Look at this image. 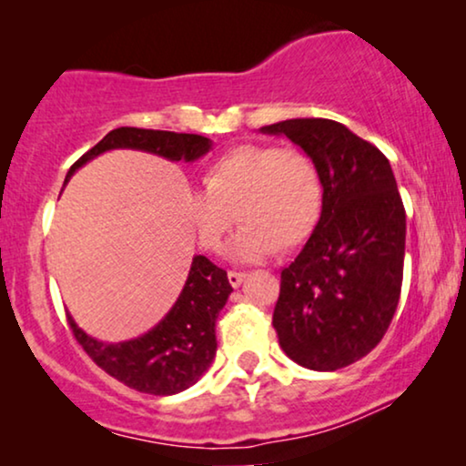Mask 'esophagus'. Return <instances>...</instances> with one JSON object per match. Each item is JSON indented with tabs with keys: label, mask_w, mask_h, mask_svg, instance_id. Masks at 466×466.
Segmentation results:
<instances>
[{
	"label": "esophagus",
	"mask_w": 466,
	"mask_h": 466,
	"mask_svg": "<svg viewBox=\"0 0 466 466\" xmlns=\"http://www.w3.org/2000/svg\"><path fill=\"white\" fill-rule=\"evenodd\" d=\"M227 278H228V284H231L233 289H238V286L244 282L246 276H244V273H239V271H228Z\"/></svg>",
	"instance_id": "1"
}]
</instances>
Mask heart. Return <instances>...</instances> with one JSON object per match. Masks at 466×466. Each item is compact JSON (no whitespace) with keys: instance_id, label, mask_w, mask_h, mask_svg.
<instances>
[{"instance_id":"b5f03b06","label":"heart","mask_w":466,"mask_h":466,"mask_svg":"<svg viewBox=\"0 0 466 466\" xmlns=\"http://www.w3.org/2000/svg\"><path fill=\"white\" fill-rule=\"evenodd\" d=\"M203 182L188 193L190 225L203 248L218 250L239 208L246 225L228 252L241 263H258L284 244H299L320 212L318 169L299 148L241 146L218 158Z\"/></svg>"}]
</instances>
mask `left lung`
Masks as SVG:
<instances>
[{
  "label": "left lung",
  "mask_w": 466,
  "mask_h": 466,
  "mask_svg": "<svg viewBox=\"0 0 466 466\" xmlns=\"http://www.w3.org/2000/svg\"><path fill=\"white\" fill-rule=\"evenodd\" d=\"M286 136L318 169L320 220L282 271L273 329L289 359L314 371L360 360L397 311L405 208L388 158L346 125L290 118L260 127Z\"/></svg>",
  "instance_id": "8db88e82"
}]
</instances>
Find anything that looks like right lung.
Here are the masks:
<instances>
[{"mask_svg":"<svg viewBox=\"0 0 466 466\" xmlns=\"http://www.w3.org/2000/svg\"><path fill=\"white\" fill-rule=\"evenodd\" d=\"M116 148L142 150L167 161L193 163L209 152L212 142L195 133L118 127L69 167L66 182L91 158ZM231 292L227 271L197 254L174 308L148 333L129 341L107 343L86 335L72 316H67V320L76 341L107 375L133 390L167 397L197 384L212 365L218 346L216 318Z\"/></svg>","mask_w":466,"mask_h":466,"instance_id":"obj_1","label":"right lung"}]
</instances>
